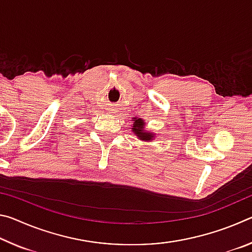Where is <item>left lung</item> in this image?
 <instances>
[{"label":"left lung","mask_w":252,"mask_h":252,"mask_svg":"<svg viewBox=\"0 0 252 252\" xmlns=\"http://www.w3.org/2000/svg\"><path fill=\"white\" fill-rule=\"evenodd\" d=\"M133 125L131 126V130L133 133L138 136L139 140H142L144 142H151L152 140H155L156 134L151 131L146 130V122L142 118H132Z\"/></svg>","instance_id":"obj_1"}]
</instances>
